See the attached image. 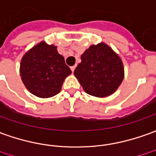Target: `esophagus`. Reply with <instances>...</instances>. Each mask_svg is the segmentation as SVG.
Listing matches in <instances>:
<instances>
[{
    "label": "esophagus",
    "mask_w": 156,
    "mask_h": 156,
    "mask_svg": "<svg viewBox=\"0 0 156 156\" xmlns=\"http://www.w3.org/2000/svg\"><path fill=\"white\" fill-rule=\"evenodd\" d=\"M76 67V65H74V66H71V67H70V69H71L72 72H74V70H75Z\"/></svg>",
    "instance_id": "1"
}]
</instances>
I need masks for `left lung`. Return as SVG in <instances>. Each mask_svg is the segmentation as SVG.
<instances>
[{"label": "left lung", "instance_id": "1", "mask_svg": "<svg viewBox=\"0 0 156 156\" xmlns=\"http://www.w3.org/2000/svg\"><path fill=\"white\" fill-rule=\"evenodd\" d=\"M74 75L87 93L105 98L116 91L124 79L122 60L105 42L92 45L80 57Z\"/></svg>", "mask_w": 156, "mask_h": 156}]
</instances>
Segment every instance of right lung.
I'll return each mask as SVG.
<instances>
[{
	"label": "right lung",
	"mask_w": 156,
	"mask_h": 156,
	"mask_svg": "<svg viewBox=\"0 0 156 156\" xmlns=\"http://www.w3.org/2000/svg\"><path fill=\"white\" fill-rule=\"evenodd\" d=\"M19 72L28 91L41 98L59 93L65 78L71 74L57 47L45 41L36 44L23 56Z\"/></svg>",
	"instance_id": "1"
}]
</instances>
